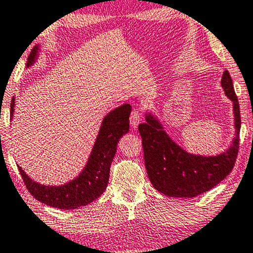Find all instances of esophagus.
Wrapping results in <instances>:
<instances>
[{
  "mask_svg": "<svg viewBox=\"0 0 253 253\" xmlns=\"http://www.w3.org/2000/svg\"><path fill=\"white\" fill-rule=\"evenodd\" d=\"M142 119V115L141 112L138 111L137 109H134L133 111L130 113V117H129V122H130V126L133 128H136L138 126V124H140Z\"/></svg>",
  "mask_w": 253,
  "mask_h": 253,
  "instance_id": "34e87169",
  "label": "esophagus"
}]
</instances>
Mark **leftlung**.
I'll return each instance as SVG.
<instances>
[{"instance_id":"1","label":"left lung","mask_w":253,"mask_h":253,"mask_svg":"<svg viewBox=\"0 0 253 253\" xmlns=\"http://www.w3.org/2000/svg\"><path fill=\"white\" fill-rule=\"evenodd\" d=\"M221 86L232 99L236 136L233 144L218 156H198L184 151L170 140L151 113L138 125L145 169L155 189L169 197L193 198L212 189L232 172L240 144L241 113L233 80L228 71L222 74Z\"/></svg>"}]
</instances>
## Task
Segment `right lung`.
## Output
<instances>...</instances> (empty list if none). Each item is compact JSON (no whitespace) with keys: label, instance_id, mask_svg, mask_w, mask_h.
I'll list each match as a JSON object with an SVG mask.
<instances>
[{"label":"right lung","instance_id":"obj_1","mask_svg":"<svg viewBox=\"0 0 253 253\" xmlns=\"http://www.w3.org/2000/svg\"><path fill=\"white\" fill-rule=\"evenodd\" d=\"M38 47L32 49L26 66L33 65L38 57ZM15 97L10 106L12 118ZM129 104L112 110L103 120L101 129L92 147L89 159L83 172L76 179L63 186H44L35 182L18 166L25 186L32 196L43 204L60 210H72L89 204L104 193L109 182L110 166L115 158L120 137L129 130Z\"/></svg>","mask_w":253,"mask_h":253}]
</instances>
